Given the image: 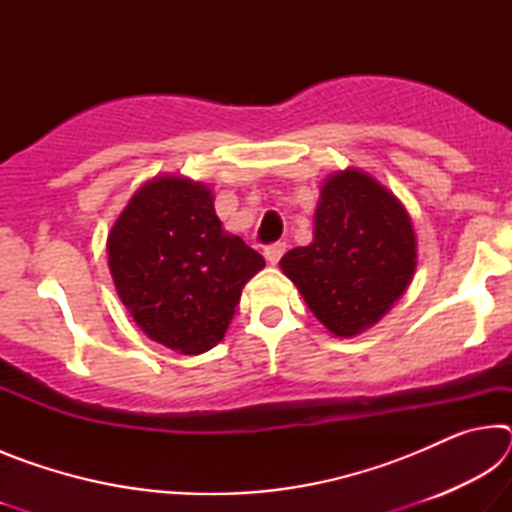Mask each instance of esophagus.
Masks as SVG:
<instances>
[{
    "label": "esophagus",
    "mask_w": 512,
    "mask_h": 512,
    "mask_svg": "<svg viewBox=\"0 0 512 512\" xmlns=\"http://www.w3.org/2000/svg\"><path fill=\"white\" fill-rule=\"evenodd\" d=\"M284 250H287V244H284V241H275V244H268L264 248L266 262L268 264H277V262H280V257L284 255Z\"/></svg>",
    "instance_id": "esophagus-1"
}]
</instances>
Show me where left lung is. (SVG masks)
Masks as SVG:
<instances>
[{
	"label": "left lung",
	"mask_w": 512,
	"mask_h": 512,
	"mask_svg": "<svg viewBox=\"0 0 512 512\" xmlns=\"http://www.w3.org/2000/svg\"><path fill=\"white\" fill-rule=\"evenodd\" d=\"M314 316L336 336L375 325L409 287L415 235L402 203L366 173H334L320 189L314 241L280 259Z\"/></svg>",
	"instance_id": "obj_1"
}]
</instances>
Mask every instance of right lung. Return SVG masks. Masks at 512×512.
I'll return each mask as SVG.
<instances>
[{
  "label": "right lung",
  "mask_w": 512,
  "mask_h": 512,
  "mask_svg": "<svg viewBox=\"0 0 512 512\" xmlns=\"http://www.w3.org/2000/svg\"><path fill=\"white\" fill-rule=\"evenodd\" d=\"M108 264L121 302L149 339L201 354L223 339L264 257L221 230L205 185L155 178L112 225Z\"/></svg>",
  "instance_id": "1"
}]
</instances>
